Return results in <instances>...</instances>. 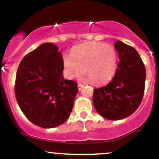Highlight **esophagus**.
I'll use <instances>...</instances> for the list:
<instances>
[{
    "label": "esophagus",
    "mask_w": 159,
    "mask_h": 159,
    "mask_svg": "<svg viewBox=\"0 0 159 159\" xmlns=\"http://www.w3.org/2000/svg\"><path fill=\"white\" fill-rule=\"evenodd\" d=\"M84 87L83 84H78V90H81L82 89H83V87Z\"/></svg>",
    "instance_id": "1"
}]
</instances>
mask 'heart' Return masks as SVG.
I'll return each instance as SVG.
<instances>
[{"label": "heart", "instance_id": "1", "mask_svg": "<svg viewBox=\"0 0 159 159\" xmlns=\"http://www.w3.org/2000/svg\"><path fill=\"white\" fill-rule=\"evenodd\" d=\"M65 73L72 78L82 70L83 78L94 84H103L111 81L117 64V55L111 45L90 42L72 48L71 55L62 58Z\"/></svg>", "mask_w": 159, "mask_h": 159}]
</instances>
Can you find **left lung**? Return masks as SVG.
<instances>
[{
	"label": "left lung",
	"mask_w": 159,
	"mask_h": 159,
	"mask_svg": "<svg viewBox=\"0 0 159 159\" xmlns=\"http://www.w3.org/2000/svg\"><path fill=\"white\" fill-rule=\"evenodd\" d=\"M120 62L108 84L94 89L93 102L97 112L107 120H118L130 116L139 107L145 88L146 69L133 47L116 41Z\"/></svg>",
	"instance_id": "8db88e82"
}]
</instances>
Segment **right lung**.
Masks as SVG:
<instances>
[{
    "instance_id": "obj_1",
    "label": "right lung",
    "mask_w": 159,
    "mask_h": 159,
    "mask_svg": "<svg viewBox=\"0 0 159 159\" xmlns=\"http://www.w3.org/2000/svg\"><path fill=\"white\" fill-rule=\"evenodd\" d=\"M61 53L43 43L21 60L16 73L15 95L25 116L39 127L63 124L72 110L78 84L63 78Z\"/></svg>"
}]
</instances>
